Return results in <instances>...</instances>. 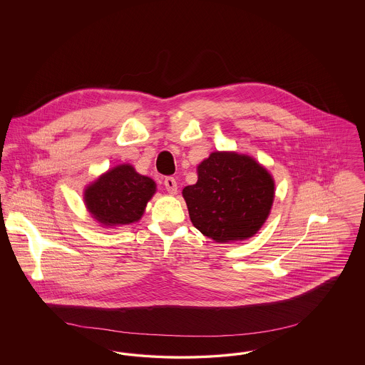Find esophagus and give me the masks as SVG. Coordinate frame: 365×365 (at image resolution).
<instances>
[{"instance_id":"esophagus-1","label":"esophagus","mask_w":365,"mask_h":365,"mask_svg":"<svg viewBox=\"0 0 365 365\" xmlns=\"http://www.w3.org/2000/svg\"><path fill=\"white\" fill-rule=\"evenodd\" d=\"M164 186H165V189H167V191H168L170 194H175V192L178 191L176 180H175V178H173V176H167V178L164 179Z\"/></svg>"}]
</instances>
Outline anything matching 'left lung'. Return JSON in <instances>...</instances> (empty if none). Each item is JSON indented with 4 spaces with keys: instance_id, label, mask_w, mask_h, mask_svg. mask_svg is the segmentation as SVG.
<instances>
[{
    "instance_id": "1",
    "label": "left lung",
    "mask_w": 365,
    "mask_h": 365,
    "mask_svg": "<svg viewBox=\"0 0 365 365\" xmlns=\"http://www.w3.org/2000/svg\"><path fill=\"white\" fill-rule=\"evenodd\" d=\"M271 175L252 157L215 152L198 165V180L186 186L191 223L216 242L253 237L274 201Z\"/></svg>"
}]
</instances>
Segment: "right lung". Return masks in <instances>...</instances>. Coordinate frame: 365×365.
I'll list each match as a JSON object with an SVG mask.
<instances>
[{
  "mask_svg": "<svg viewBox=\"0 0 365 365\" xmlns=\"http://www.w3.org/2000/svg\"><path fill=\"white\" fill-rule=\"evenodd\" d=\"M155 191L156 185L150 178L123 164L87 187L85 202L91 215L103 225H130L140 219Z\"/></svg>",
  "mask_w": 365,
  "mask_h": 365,
  "instance_id": "add662e5",
  "label": "right lung"
}]
</instances>
